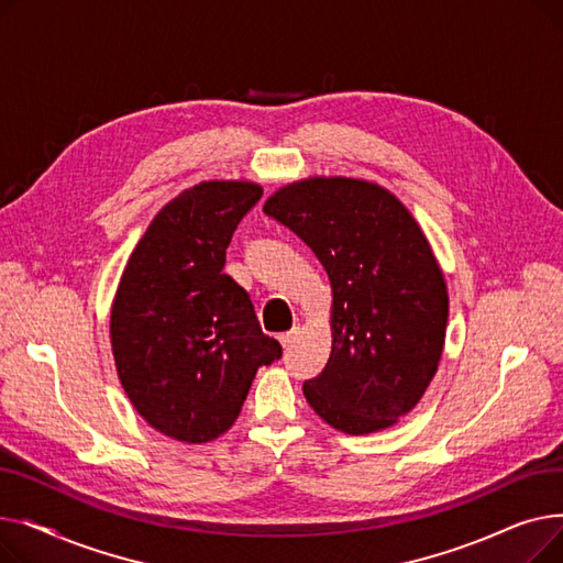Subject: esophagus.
Masks as SVG:
<instances>
[{
  "label": "esophagus",
  "mask_w": 563,
  "mask_h": 563,
  "mask_svg": "<svg viewBox=\"0 0 563 563\" xmlns=\"http://www.w3.org/2000/svg\"><path fill=\"white\" fill-rule=\"evenodd\" d=\"M297 333H299V327H294L291 331H287V333H283L278 340H280V344H283V349H289L291 344H294V340H297Z\"/></svg>",
  "instance_id": "34e87169"
}]
</instances>
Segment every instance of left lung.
<instances>
[{
	"label": "left lung",
	"instance_id": "1",
	"mask_svg": "<svg viewBox=\"0 0 563 563\" xmlns=\"http://www.w3.org/2000/svg\"><path fill=\"white\" fill-rule=\"evenodd\" d=\"M262 210L301 236L331 280V356L303 383L308 404L351 435L397 424L435 376L450 317L422 228L388 189L338 175L285 185Z\"/></svg>",
	"mask_w": 563,
	"mask_h": 563
}]
</instances>
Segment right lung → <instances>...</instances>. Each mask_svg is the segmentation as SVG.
<instances>
[{"instance_id": "right-lung-1", "label": "right lung", "mask_w": 563, "mask_h": 563, "mask_svg": "<svg viewBox=\"0 0 563 563\" xmlns=\"http://www.w3.org/2000/svg\"><path fill=\"white\" fill-rule=\"evenodd\" d=\"M262 198L249 180H210L166 202L132 251L111 306L118 378L159 433L200 445L225 433L262 365L283 356L225 249Z\"/></svg>"}]
</instances>
